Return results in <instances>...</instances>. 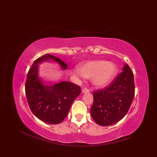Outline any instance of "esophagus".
Returning a JSON list of instances; mask_svg holds the SVG:
<instances>
[{"mask_svg":"<svg viewBox=\"0 0 157 157\" xmlns=\"http://www.w3.org/2000/svg\"><path fill=\"white\" fill-rule=\"evenodd\" d=\"M90 92V90L88 88H83L82 89V93L83 94H86V93H89Z\"/></svg>","mask_w":157,"mask_h":157,"instance_id":"1","label":"esophagus"}]
</instances>
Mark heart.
I'll return each mask as SVG.
<instances>
[{
    "instance_id": "b5f03b06",
    "label": "heart",
    "mask_w": 157,
    "mask_h": 157,
    "mask_svg": "<svg viewBox=\"0 0 157 157\" xmlns=\"http://www.w3.org/2000/svg\"><path fill=\"white\" fill-rule=\"evenodd\" d=\"M117 72V67L114 63L99 60L82 63L72 73L77 77L92 78V84L95 86L105 87L113 81Z\"/></svg>"
}]
</instances>
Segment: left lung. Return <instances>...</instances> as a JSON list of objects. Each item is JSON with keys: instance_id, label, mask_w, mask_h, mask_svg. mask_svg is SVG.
Returning <instances> with one entry per match:
<instances>
[{"instance_id": "obj_1", "label": "left lung", "mask_w": 157, "mask_h": 157, "mask_svg": "<svg viewBox=\"0 0 157 157\" xmlns=\"http://www.w3.org/2000/svg\"><path fill=\"white\" fill-rule=\"evenodd\" d=\"M134 74L128 65L107 87L93 92L90 109L94 121L102 126L115 124L124 117L134 97Z\"/></svg>"}]
</instances>
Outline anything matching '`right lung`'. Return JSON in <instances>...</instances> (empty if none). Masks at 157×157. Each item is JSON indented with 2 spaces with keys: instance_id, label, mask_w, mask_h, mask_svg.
Wrapping results in <instances>:
<instances>
[{
  "instance_id": "right-lung-1",
  "label": "right lung",
  "mask_w": 157,
  "mask_h": 157,
  "mask_svg": "<svg viewBox=\"0 0 157 157\" xmlns=\"http://www.w3.org/2000/svg\"><path fill=\"white\" fill-rule=\"evenodd\" d=\"M50 61L58 63L63 69H67V65L55 56L46 54L39 57L28 73L25 95L29 108L36 117L49 124H58L68 115L73 102L82 90L79 86L69 82L46 84L39 77L38 64Z\"/></svg>"
}]
</instances>
